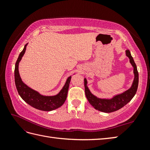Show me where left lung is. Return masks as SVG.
Masks as SVG:
<instances>
[{
  "label": "left lung",
  "instance_id": "obj_1",
  "mask_svg": "<svg viewBox=\"0 0 150 150\" xmlns=\"http://www.w3.org/2000/svg\"><path fill=\"white\" fill-rule=\"evenodd\" d=\"M127 57H129V62L133 67V72H134L135 79L133 81L132 87L129 90L120 95H116L111 99H103L96 97L93 94H91L90 91L87 86V81L84 79V87L85 94L89 103L93 106L94 108L100 111L105 113H111L113 111L119 110L128 104L131 100L137 90L139 84V73L137 68V66L134 62L133 57L130 53L129 50L126 51Z\"/></svg>",
  "mask_w": 150,
  "mask_h": 150
}]
</instances>
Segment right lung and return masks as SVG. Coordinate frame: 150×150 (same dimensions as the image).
Masks as SVG:
<instances>
[{
    "label": "right lung",
    "mask_w": 150,
    "mask_h": 150,
    "mask_svg": "<svg viewBox=\"0 0 150 150\" xmlns=\"http://www.w3.org/2000/svg\"><path fill=\"white\" fill-rule=\"evenodd\" d=\"M27 44L24 46L23 50L19 54L17 62L15 63V82L18 93L26 103L37 110L47 111L55 110L64 103L68 95L69 85L71 77L68 78L61 91L55 96H44L27 86L22 81L18 72V64L26 52Z\"/></svg>",
    "instance_id": "1"
}]
</instances>
